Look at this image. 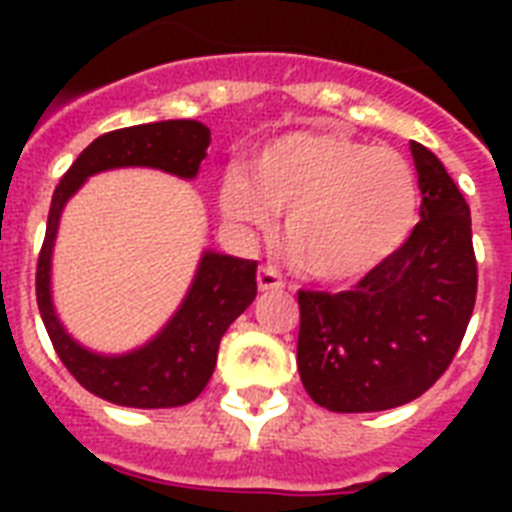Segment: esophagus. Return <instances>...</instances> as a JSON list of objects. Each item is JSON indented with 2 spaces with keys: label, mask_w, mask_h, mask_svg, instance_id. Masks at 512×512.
I'll return each instance as SVG.
<instances>
[{
  "label": "esophagus",
  "mask_w": 512,
  "mask_h": 512,
  "mask_svg": "<svg viewBox=\"0 0 512 512\" xmlns=\"http://www.w3.org/2000/svg\"><path fill=\"white\" fill-rule=\"evenodd\" d=\"M284 284L287 281H284V276H281L276 265H260V271H257V287L263 289V292H268V289H281Z\"/></svg>",
  "instance_id": "esophagus-1"
}]
</instances>
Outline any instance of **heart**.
<instances>
[{
  "label": "heart",
  "mask_w": 512,
  "mask_h": 512,
  "mask_svg": "<svg viewBox=\"0 0 512 512\" xmlns=\"http://www.w3.org/2000/svg\"><path fill=\"white\" fill-rule=\"evenodd\" d=\"M228 220L263 228L287 212L284 239L295 263L327 284L380 268L417 223L420 188L404 156L340 132H295L252 159L249 177H225Z\"/></svg>",
  "instance_id": "1"
}]
</instances>
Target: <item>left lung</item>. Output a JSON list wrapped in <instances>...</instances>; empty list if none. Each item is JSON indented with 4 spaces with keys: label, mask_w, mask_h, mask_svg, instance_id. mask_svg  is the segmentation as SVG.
<instances>
[{
    "label": "left lung",
    "mask_w": 512,
    "mask_h": 512,
    "mask_svg": "<svg viewBox=\"0 0 512 512\" xmlns=\"http://www.w3.org/2000/svg\"><path fill=\"white\" fill-rule=\"evenodd\" d=\"M420 223L353 289L297 292V369L329 412H382L420 398L460 350L478 292L470 207L444 164L409 143Z\"/></svg>",
    "instance_id": "8db88e82"
}]
</instances>
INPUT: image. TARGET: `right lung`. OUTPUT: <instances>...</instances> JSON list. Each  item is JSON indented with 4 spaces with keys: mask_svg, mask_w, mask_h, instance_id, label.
I'll use <instances>...</instances> for the list:
<instances>
[{
    "mask_svg": "<svg viewBox=\"0 0 512 512\" xmlns=\"http://www.w3.org/2000/svg\"><path fill=\"white\" fill-rule=\"evenodd\" d=\"M209 130L191 119L138 124L100 135L84 148L52 193L50 217L36 260V303L52 348L74 380L111 404L135 409L183 406L207 388L225 329L257 295V260L204 252L188 297L162 335L127 356H95L63 332L50 300V255L68 196L95 172L114 167H156L180 177L199 172Z\"/></svg>",
    "mask_w": 512,
    "mask_h": 512,
    "instance_id": "1",
    "label": "right lung"
}]
</instances>
